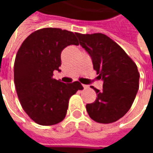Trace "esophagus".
Wrapping results in <instances>:
<instances>
[{
	"label": "esophagus",
	"instance_id": "34e87169",
	"mask_svg": "<svg viewBox=\"0 0 153 153\" xmlns=\"http://www.w3.org/2000/svg\"><path fill=\"white\" fill-rule=\"evenodd\" d=\"M83 87L84 88H88V85H85V84H83Z\"/></svg>",
	"mask_w": 153,
	"mask_h": 153
}]
</instances>
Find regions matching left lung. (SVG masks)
<instances>
[{"label": "left lung", "mask_w": 153, "mask_h": 153, "mask_svg": "<svg viewBox=\"0 0 153 153\" xmlns=\"http://www.w3.org/2000/svg\"><path fill=\"white\" fill-rule=\"evenodd\" d=\"M75 35L91 57L97 78L103 81L102 90L92 87L97 97L94 102L86 105L88 114L98 123H113L128 112L134 101L139 82L137 65L106 35Z\"/></svg>", "instance_id": "8db88e82"}]
</instances>
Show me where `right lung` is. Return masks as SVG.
<instances>
[{"label":"right lung","mask_w":153,"mask_h":153,"mask_svg":"<svg viewBox=\"0 0 153 153\" xmlns=\"http://www.w3.org/2000/svg\"><path fill=\"white\" fill-rule=\"evenodd\" d=\"M70 45H79L74 33L46 28L35 31L19 47L14 65V80L23 109L41 125H53L66 115L70 97L83 88L79 82L65 83L53 79L60 72V55Z\"/></svg>","instance_id":"obj_1"}]
</instances>
